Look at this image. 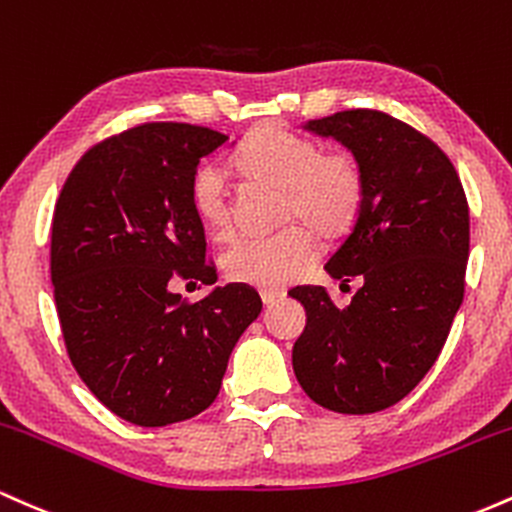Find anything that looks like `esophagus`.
<instances>
[{
    "label": "esophagus",
    "mask_w": 512,
    "mask_h": 512,
    "mask_svg": "<svg viewBox=\"0 0 512 512\" xmlns=\"http://www.w3.org/2000/svg\"><path fill=\"white\" fill-rule=\"evenodd\" d=\"M283 297H285L283 290H261V300H263V304H266V307H271L273 302L283 300Z\"/></svg>",
    "instance_id": "obj_1"
}]
</instances>
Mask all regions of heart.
<instances>
[{
  "label": "heart",
  "mask_w": 512,
  "mask_h": 512,
  "mask_svg": "<svg viewBox=\"0 0 512 512\" xmlns=\"http://www.w3.org/2000/svg\"><path fill=\"white\" fill-rule=\"evenodd\" d=\"M232 164L246 179L283 191L280 220L295 222L273 237L234 241L222 254V271L232 283L263 290L287 285L317 254L308 227L326 239L341 237L363 208L365 176L358 159L343 149L321 152L312 137L285 125L266 123L251 130ZM191 200L212 237L222 241L232 234V200L220 164L200 166Z\"/></svg>",
  "instance_id": "obj_1"
}]
</instances>
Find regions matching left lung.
I'll return each mask as SVG.
<instances>
[{"label":"left lung","instance_id":"left-lung-1","mask_svg":"<svg viewBox=\"0 0 512 512\" xmlns=\"http://www.w3.org/2000/svg\"><path fill=\"white\" fill-rule=\"evenodd\" d=\"M307 130L336 137L363 169V208L324 266L360 287L343 309L321 285L287 292L307 312L292 367L324 409L375 413L404 399L445 346L464 300L467 195L447 154L387 113L353 108Z\"/></svg>","mask_w":512,"mask_h":512}]
</instances>
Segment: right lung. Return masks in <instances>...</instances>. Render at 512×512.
I'll use <instances>...</instances> for the list:
<instances>
[{
	"instance_id": "add662e5",
	"label": "right lung",
	"mask_w": 512,
	"mask_h": 512,
	"mask_svg": "<svg viewBox=\"0 0 512 512\" xmlns=\"http://www.w3.org/2000/svg\"><path fill=\"white\" fill-rule=\"evenodd\" d=\"M227 140L203 125H137L84 152L55 203L50 278L67 355L91 394L135 426L208 409L261 314L249 285L193 304L174 292L217 280L191 186L200 159Z\"/></svg>"
}]
</instances>
